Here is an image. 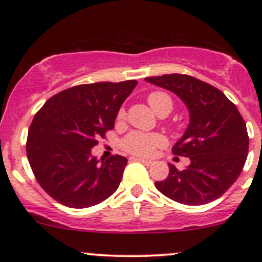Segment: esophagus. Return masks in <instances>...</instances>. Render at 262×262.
<instances>
[{
  "mask_svg": "<svg viewBox=\"0 0 262 262\" xmlns=\"http://www.w3.org/2000/svg\"><path fill=\"white\" fill-rule=\"evenodd\" d=\"M132 159H133L134 161H139V162H141V164H144V165H145V166H151V165H152L151 161L144 160V159H140V158H132Z\"/></svg>",
  "mask_w": 262,
  "mask_h": 262,
  "instance_id": "1",
  "label": "esophagus"
}]
</instances>
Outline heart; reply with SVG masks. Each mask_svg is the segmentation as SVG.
<instances>
[{"label": "heart", "mask_w": 262, "mask_h": 262, "mask_svg": "<svg viewBox=\"0 0 262 262\" xmlns=\"http://www.w3.org/2000/svg\"><path fill=\"white\" fill-rule=\"evenodd\" d=\"M148 102L156 113L161 111L171 112L173 107L172 98L166 92L154 91L148 96ZM125 117V111L121 108L117 114V119L122 121ZM166 139L158 133H144V132H132L122 140L121 146L128 154L139 156V158H150L154 155L156 149L165 145Z\"/></svg>", "instance_id": "heart-1"}]
</instances>
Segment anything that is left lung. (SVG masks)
I'll return each mask as SVG.
<instances>
[{"mask_svg": "<svg viewBox=\"0 0 262 262\" xmlns=\"http://www.w3.org/2000/svg\"><path fill=\"white\" fill-rule=\"evenodd\" d=\"M145 80L176 93L189 110V125L172 152L189 158L191 164L185 170L169 164V176L155 182V187L187 206H201L223 196L242 173L249 151L246 124L235 104L217 87L189 75Z\"/></svg>", "mask_w": 262, "mask_h": 262, "instance_id": "obj_1", "label": "left lung"}]
</instances>
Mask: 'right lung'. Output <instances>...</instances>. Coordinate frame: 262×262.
Masks as SVG:
<instances>
[{
  "mask_svg": "<svg viewBox=\"0 0 262 262\" xmlns=\"http://www.w3.org/2000/svg\"><path fill=\"white\" fill-rule=\"evenodd\" d=\"M137 80L77 85L56 93L35 113L27 138V158L40 187L56 202L87 208L112 196L127 158L98 164L91 149L106 139Z\"/></svg>",
  "mask_w": 262,
  "mask_h": 262,
  "instance_id": "right-lung-1",
  "label": "right lung"
}]
</instances>
